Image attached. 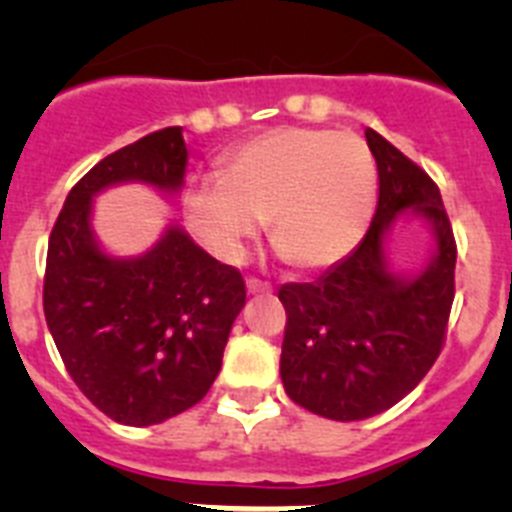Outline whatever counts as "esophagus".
<instances>
[{
    "mask_svg": "<svg viewBox=\"0 0 512 512\" xmlns=\"http://www.w3.org/2000/svg\"><path fill=\"white\" fill-rule=\"evenodd\" d=\"M246 287H248V292H251V295H259V292H269L271 284L264 282V279L248 277V279H246Z\"/></svg>",
    "mask_w": 512,
    "mask_h": 512,
    "instance_id": "esophagus-1",
    "label": "esophagus"
}]
</instances>
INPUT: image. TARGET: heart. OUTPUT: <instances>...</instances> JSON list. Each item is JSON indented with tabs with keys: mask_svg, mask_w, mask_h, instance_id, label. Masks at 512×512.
Returning <instances> with one entry per match:
<instances>
[{
	"mask_svg": "<svg viewBox=\"0 0 512 512\" xmlns=\"http://www.w3.org/2000/svg\"><path fill=\"white\" fill-rule=\"evenodd\" d=\"M377 202V164L364 140L315 128H277L246 140L220 171L197 176L184 212L217 259L238 261L269 215L271 238L302 269L354 251Z\"/></svg>",
	"mask_w": 512,
	"mask_h": 512,
	"instance_id": "heart-1",
	"label": "heart"
}]
</instances>
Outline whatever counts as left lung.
Wrapping results in <instances>:
<instances>
[{"mask_svg":"<svg viewBox=\"0 0 512 512\" xmlns=\"http://www.w3.org/2000/svg\"><path fill=\"white\" fill-rule=\"evenodd\" d=\"M379 202L359 246L323 277L284 284V390L330 420H364L418 387L441 354L454 305L456 241L436 182L377 130H366ZM402 211L432 223L437 251L405 280L386 269L383 238Z\"/></svg>","mask_w":512,"mask_h":512,"instance_id":"left-lung-1","label":"left lung"}]
</instances>
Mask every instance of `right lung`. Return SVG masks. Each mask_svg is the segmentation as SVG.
Listing matches in <instances>:
<instances>
[{
	"mask_svg": "<svg viewBox=\"0 0 512 512\" xmlns=\"http://www.w3.org/2000/svg\"><path fill=\"white\" fill-rule=\"evenodd\" d=\"M182 128H164L110 153L81 176L51 230L43 279L45 323L66 372L107 418L164 423L207 395L246 282L184 230L169 228L138 259H110L94 243L92 197L120 182L182 187Z\"/></svg>",
	"mask_w": 512,
	"mask_h": 512,
	"instance_id": "add662e5",
	"label": "right lung"
}]
</instances>
